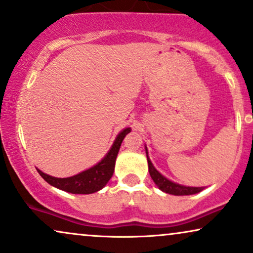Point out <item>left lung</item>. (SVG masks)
I'll list each match as a JSON object with an SVG mask.
<instances>
[{
    "label": "left lung",
    "instance_id": "8db88e82",
    "mask_svg": "<svg viewBox=\"0 0 253 253\" xmlns=\"http://www.w3.org/2000/svg\"><path fill=\"white\" fill-rule=\"evenodd\" d=\"M146 151V158H148V165H149V172H150V176L152 180H154L156 185L160 188L163 192L170 193V195L174 196H189V195H195V193L201 192L204 188H195V186H185L180 185V184L173 183L165 178L163 174L158 172L157 170L155 169V167L152 165L150 158L148 156V149L145 148Z\"/></svg>",
    "mask_w": 253,
    "mask_h": 253
}]
</instances>
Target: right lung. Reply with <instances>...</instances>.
Segmentation results:
<instances>
[{"mask_svg": "<svg viewBox=\"0 0 253 253\" xmlns=\"http://www.w3.org/2000/svg\"><path fill=\"white\" fill-rule=\"evenodd\" d=\"M130 131H131L130 127H126L124 130H122L117 135L114 144H112L108 154L105 155V157L99 163L93 165L88 170L82 171L79 174L68 177V178H57V177L49 176V174L42 172L39 169H37V171L45 182H48L55 188L63 190V191L77 193V195L79 193L80 195H89V193L99 191L107 185L109 179L112 177L115 170V162H116L121 144L123 142L124 137Z\"/></svg>", "mask_w": 253, "mask_h": 253, "instance_id": "add662e5", "label": "right lung"}]
</instances>
